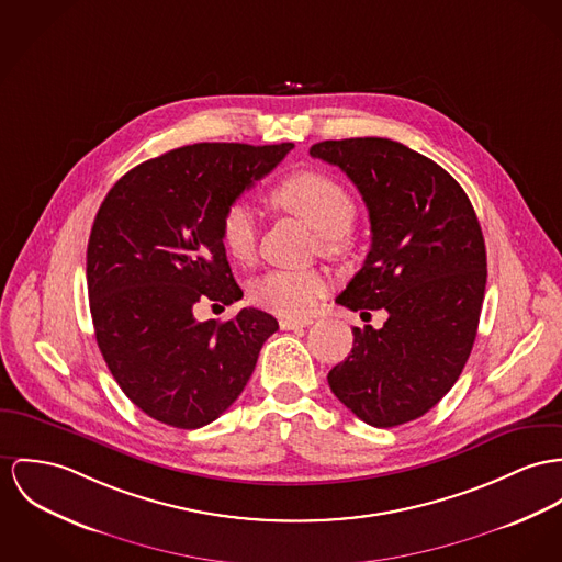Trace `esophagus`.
<instances>
[{"instance_id": "34e87169", "label": "esophagus", "mask_w": 562, "mask_h": 562, "mask_svg": "<svg viewBox=\"0 0 562 562\" xmlns=\"http://www.w3.org/2000/svg\"><path fill=\"white\" fill-rule=\"evenodd\" d=\"M312 325V318H280V329H302Z\"/></svg>"}]
</instances>
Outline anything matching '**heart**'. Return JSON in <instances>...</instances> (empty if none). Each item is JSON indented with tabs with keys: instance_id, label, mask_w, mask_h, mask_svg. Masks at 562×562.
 Listing matches in <instances>:
<instances>
[{
	"instance_id": "b5f03b06",
	"label": "heart",
	"mask_w": 562,
	"mask_h": 562,
	"mask_svg": "<svg viewBox=\"0 0 562 562\" xmlns=\"http://www.w3.org/2000/svg\"><path fill=\"white\" fill-rule=\"evenodd\" d=\"M271 199L289 214L303 217L327 252L345 246V233L355 220V201L345 186L321 171H303L284 179ZM220 237L228 255L250 260L259 241V214L246 201H233L220 217ZM329 291V278L318 269H271L250 286L252 302L286 318L310 314Z\"/></svg>"
}]
</instances>
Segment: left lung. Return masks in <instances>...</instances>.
Here are the masks:
<instances>
[{
  "label": "left lung",
  "mask_w": 562,
  "mask_h": 562,
  "mask_svg": "<svg viewBox=\"0 0 562 562\" xmlns=\"http://www.w3.org/2000/svg\"><path fill=\"white\" fill-rule=\"evenodd\" d=\"M310 156L340 167L370 214V252L336 303L389 314L381 329L352 327L329 387L361 422L402 426L456 385L475 345L487 278L475 210L442 167L391 138L323 140Z\"/></svg>",
  "instance_id": "obj_1"
}]
</instances>
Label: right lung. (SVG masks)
Segmentation results:
<instances>
[{
	"instance_id": "add662e5",
	"label": "right lung",
	"mask_w": 562,
	"mask_h": 562,
	"mask_svg": "<svg viewBox=\"0 0 562 562\" xmlns=\"http://www.w3.org/2000/svg\"><path fill=\"white\" fill-rule=\"evenodd\" d=\"M293 143H196L124 175L102 201L87 244V293L98 348L117 385L151 419L196 430L250 381L278 321L257 307L196 321L201 302L244 297L220 217Z\"/></svg>"
}]
</instances>
